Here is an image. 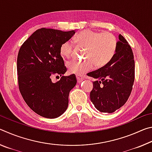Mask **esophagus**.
Listing matches in <instances>:
<instances>
[{"instance_id": "1", "label": "esophagus", "mask_w": 152, "mask_h": 152, "mask_svg": "<svg viewBox=\"0 0 152 152\" xmlns=\"http://www.w3.org/2000/svg\"><path fill=\"white\" fill-rule=\"evenodd\" d=\"M76 79H77V82H78V83H80L81 82H82L84 80L83 77L79 75H76Z\"/></svg>"}]
</instances>
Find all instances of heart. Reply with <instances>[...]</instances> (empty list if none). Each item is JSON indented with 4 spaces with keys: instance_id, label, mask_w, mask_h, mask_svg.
I'll return each mask as SVG.
<instances>
[{
    "instance_id": "b5f03b06",
    "label": "heart",
    "mask_w": 152,
    "mask_h": 152,
    "mask_svg": "<svg viewBox=\"0 0 152 152\" xmlns=\"http://www.w3.org/2000/svg\"><path fill=\"white\" fill-rule=\"evenodd\" d=\"M73 42L80 47L86 48V60H74L67 65L70 74L82 76L93 69L102 68L109 64L114 57L118 47V40L110 32H100L90 29L82 31L73 39ZM74 46L70 41L61 45L60 53L63 58L69 59L73 53Z\"/></svg>"
}]
</instances>
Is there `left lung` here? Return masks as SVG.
Masks as SVG:
<instances>
[{"mask_svg": "<svg viewBox=\"0 0 152 152\" xmlns=\"http://www.w3.org/2000/svg\"><path fill=\"white\" fill-rule=\"evenodd\" d=\"M116 53L109 64L87 75L97 79L90 97L96 109L112 113L121 107L129 97L135 80V61L132 48L119 35Z\"/></svg>", "mask_w": 152, "mask_h": 152, "instance_id": "left-lung-1", "label": "left lung"}]
</instances>
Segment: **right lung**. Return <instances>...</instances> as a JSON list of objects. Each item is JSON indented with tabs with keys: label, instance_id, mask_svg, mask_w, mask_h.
<instances>
[{
	"label": "right lung",
	"instance_id": "right-lung-1",
	"mask_svg": "<svg viewBox=\"0 0 152 152\" xmlns=\"http://www.w3.org/2000/svg\"><path fill=\"white\" fill-rule=\"evenodd\" d=\"M74 33L75 30L42 28L19 49L17 66L19 91L30 109L40 116L54 119L68 108L69 93L77 80L74 74L63 76L67 69L60 48ZM53 75L61 76L56 83L51 81Z\"/></svg>",
	"mask_w": 152,
	"mask_h": 152
}]
</instances>
